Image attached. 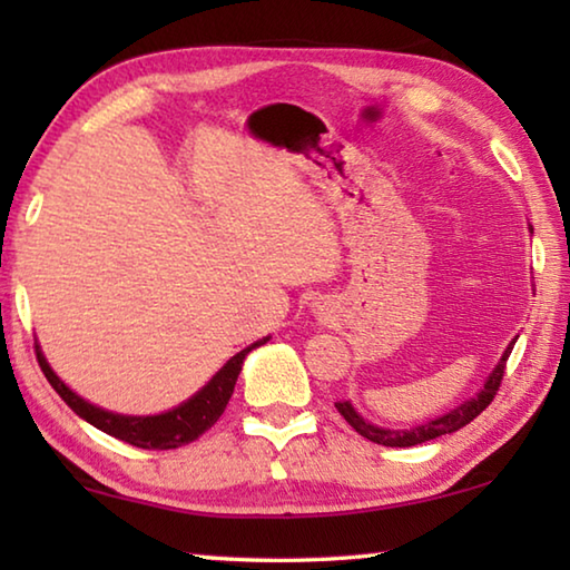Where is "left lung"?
I'll list each match as a JSON object with an SVG mask.
<instances>
[{
  "label": "left lung",
  "instance_id": "left-lung-1",
  "mask_svg": "<svg viewBox=\"0 0 570 570\" xmlns=\"http://www.w3.org/2000/svg\"><path fill=\"white\" fill-rule=\"evenodd\" d=\"M513 344H508L505 354L500 356L498 366L493 370V374H490L485 387H482L475 397H470L468 402H462L460 407L450 410L448 414H442V417L438 420H430L428 424H420V428L414 430H382V428H374V424H370L366 420H362L360 414L354 412V407L350 402H336L334 407L340 410L342 417L352 424L354 432H360L362 438H366L370 442H377V445H384V448H414V445H422V442H430L435 438H442V435H450V432H458L460 428H465L468 422H472L478 417V414L488 407L490 402H493V397L500 390V382H503V374H505V364H508V356L510 352H513Z\"/></svg>",
  "mask_w": 570,
  "mask_h": 570
}]
</instances>
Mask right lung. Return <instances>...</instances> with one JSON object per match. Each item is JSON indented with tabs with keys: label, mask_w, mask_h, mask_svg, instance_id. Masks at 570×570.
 <instances>
[{
	"label": "right lung",
	"mask_w": 570,
	"mask_h": 570,
	"mask_svg": "<svg viewBox=\"0 0 570 570\" xmlns=\"http://www.w3.org/2000/svg\"><path fill=\"white\" fill-rule=\"evenodd\" d=\"M266 342L268 336L262 342L246 346V350L238 352L236 356H230V360L220 366L216 377L210 380L198 394H193V397L188 402H183L180 407L163 414H153V417H125V414H115V412L95 407L90 402H85L82 397H77L70 387H65V382L50 370V364L45 362L40 346H35V352H37V362L42 366V374L47 377V382L52 384V390L67 402V407H70L75 414H80L82 420H88L92 428L108 432V435L128 442L132 448L176 450L180 445H188L193 440H198L206 430L214 428L220 414H224L230 394H234L240 364H244L246 354Z\"/></svg>",
	"instance_id": "1"
}]
</instances>
